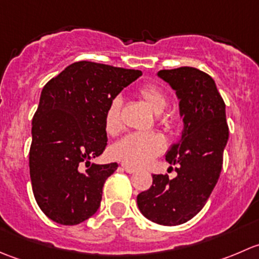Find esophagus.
<instances>
[{
    "label": "esophagus",
    "mask_w": 259,
    "mask_h": 259,
    "mask_svg": "<svg viewBox=\"0 0 259 259\" xmlns=\"http://www.w3.org/2000/svg\"><path fill=\"white\" fill-rule=\"evenodd\" d=\"M121 166H122V169H124V170L126 171V173H129V174L135 173V169H134V168H132V166L126 165V164H121Z\"/></svg>",
    "instance_id": "esophagus-1"
}]
</instances>
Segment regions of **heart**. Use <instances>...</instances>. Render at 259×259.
I'll use <instances>...</instances> for the list:
<instances>
[{"label":"heart","instance_id":"1","mask_svg":"<svg viewBox=\"0 0 259 259\" xmlns=\"http://www.w3.org/2000/svg\"><path fill=\"white\" fill-rule=\"evenodd\" d=\"M138 94L155 113H161L168 106V95L156 83H145L138 89ZM121 99L114 98L106 109L104 125L109 135L114 137L121 130ZM165 149V140L156 133H132L111 148V155L116 160L130 166L148 165Z\"/></svg>","mask_w":259,"mask_h":259}]
</instances>
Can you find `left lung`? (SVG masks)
<instances>
[{"mask_svg": "<svg viewBox=\"0 0 259 259\" xmlns=\"http://www.w3.org/2000/svg\"><path fill=\"white\" fill-rule=\"evenodd\" d=\"M158 75L177 91L184 121L179 144L166 154V161L177 165V177L154 174L153 184L138 195L137 203L149 221L178 226L207 203L221 174L229 130L226 104L209 75L189 66L160 70Z\"/></svg>", "mask_w": 259, "mask_h": 259, "instance_id": "left-lung-1", "label": "left lung"}]
</instances>
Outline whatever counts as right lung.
Wrapping results in <instances>:
<instances>
[{
	"instance_id": "1",
	"label": "right lung",
	"mask_w": 259,
	"mask_h": 259,
	"mask_svg": "<svg viewBox=\"0 0 259 259\" xmlns=\"http://www.w3.org/2000/svg\"><path fill=\"white\" fill-rule=\"evenodd\" d=\"M139 76V70L77 61L44 86L32 119L30 177L36 202L51 221L76 226L99 209L117 163L90 160L108 145L109 104Z\"/></svg>"
}]
</instances>
